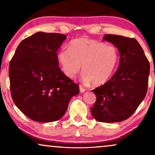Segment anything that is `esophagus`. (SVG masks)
Returning <instances> with one entry per match:
<instances>
[{"mask_svg":"<svg viewBox=\"0 0 155 155\" xmlns=\"http://www.w3.org/2000/svg\"><path fill=\"white\" fill-rule=\"evenodd\" d=\"M79 87H80V92H81V93H83V92H85V90H84V88L82 87V86H80Z\"/></svg>","mask_w":155,"mask_h":155,"instance_id":"34e87169","label":"esophagus"}]
</instances>
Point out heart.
I'll return each instance as SVG.
<instances>
[{
    "label": "heart",
    "mask_w": 155,
    "mask_h": 155,
    "mask_svg": "<svg viewBox=\"0 0 155 155\" xmlns=\"http://www.w3.org/2000/svg\"><path fill=\"white\" fill-rule=\"evenodd\" d=\"M57 58L68 78H75L82 65V81L100 86L107 83L115 73L119 54L114 46L79 38L71 41L68 48H62L58 53Z\"/></svg>",
    "instance_id": "1"
}]
</instances>
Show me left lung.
<instances>
[{
  "label": "left lung",
  "instance_id": "obj_1",
  "mask_svg": "<svg viewBox=\"0 0 155 155\" xmlns=\"http://www.w3.org/2000/svg\"><path fill=\"white\" fill-rule=\"evenodd\" d=\"M103 40L118 48L120 63L107 83L92 90L97 100L91 108V113L99 122L123 121L134 113L145 98L150 63L136 39L106 35Z\"/></svg>",
  "mask_w": 155,
  "mask_h": 155
}]
</instances>
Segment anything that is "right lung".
I'll list each match as a JSON object with an SVG mask.
<instances>
[{"label":"right lung","instance_id":"1","mask_svg":"<svg viewBox=\"0 0 155 155\" xmlns=\"http://www.w3.org/2000/svg\"><path fill=\"white\" fill-rule=\"evenodd\" d=\"M66 36L39 31L20 42L10 63V92L25 115L40 123L64 115L79 87L58 68L56 51Z\"/></svg>","mask_w":155,"mask_h":155}]
</instances>
